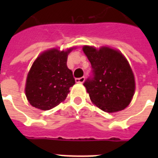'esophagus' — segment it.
I'll return each mask as SVG.
<instances>
[{"label":"esophagus","instance_id":"obj_1","mask_svg":"<svg viewBox=\"0 0 158 158\" xmlns=\"http://www.w3.org/2000/svg\"><path fill=\"white\" fill-rule=\"evenodd\" d=\"M85 80V77H81V78H77L75 79V82L78 84H83Z\"/></svg>","mask_w":158,"mask_h":158}]
</instances>
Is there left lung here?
<instances>
[{
    "label": "left lung",
    "mask_w": 158,
    "mask_h": 158,
    "mask_svg": "<svg viewBox=\"0 0 158 158\" xmlns=\"http://www.w3.org/2000/svg\"><path fill=\"white\" fill-rule=\"evenodd\" d=\"M83 51L92 65L93 74L84 85L93 103L108 113L127 107L135 94V81L126 58L107 47L84 46Z\"/></svg>",
    "instance_id": "obj_1"
}]
</instances>
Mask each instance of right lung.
Here are the masks:
<instances>
[{
    "mask_svg": "<svg viewBox=\"0 0 158 158\" xmlns=\"http://www.w3.org/2000/svg\"><path fill=\"white\" fill-rule=\"evenodd\" d=\"M74 48L46 51L33 62L25 86L26 97L33 106L48 110L66 98L69 88L75 84L66 64L68 54Z\"/></svg>",
    "mask_w": 158,
    "mask_h": 158,
    "instance_id": "add662e5",
    "label": "right lung"
}]
</instances>
